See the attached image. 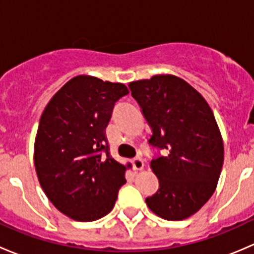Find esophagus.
Returning a JSON list of instances; mask_svg holds the SVG:
<instances>
[{
	"instance_id": "1",
	"label": "esophagus",
	"mask_w": 254,
	"mask_h": 254,
	"mask_svg": "<svg viewBox=\"0 0 254 254\" xmlns=\"http://www.w3.org/2000/svg\"><path fill=\"white\" fill-rule=\"evenodd\" d=\"M132 167H134V170L136 171H141L143 168V161L141 157H135L134 160H132Z\"/></svg>"
}]
</instances>
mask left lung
Wrapping results in <instances>:
<instances>
[{"label":"left lung","instance_id":"left-lung-1","mask_svg":"<svg viewBox=\"0 0 254 254\" xmlns=\"http://www.w3.org/2000/svg\"><path fill=\"white\" fill-rule=\"evenodd\" d=\"M151 127L148 142L165 155L151 161L158 190L148 209L170 221L190 217L216 189L224 163V141L211 108L183 78L161 73L129 83Z\"/></svg>","mask_w":254,"mask_h":254}]
</instances>
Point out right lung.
Returning <instances> with one entry per match:
<instances>
[{
  "instance_id": "obj_1",
  "label": "right lung",
  "mask_w": 254,
  "mask_h": 254,
  "mask_svg": "<svg viewBox=\"0 0 254 254\" xmlns=\"http://www.w3.org/2000/svg\"><path fill=\"white\" fill-rule=\"evenodd\" d=\"M127 93L119 82L78 75L54 94L40 117L34 142L38 181L70 219L89 222L106 216L127 182L130 163L109 156L104 131L115 102Z\"/></svg>"
}]
</instances>
